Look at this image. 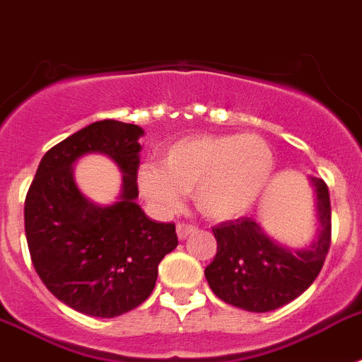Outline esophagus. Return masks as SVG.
Returning <instances> with one entry per match:
<instances>
[{"label":"esophagus","instance_id":"obj_1","mask_svg":"<svg viewBox=\"0 0 362 362\" xmlns=\"http://www.w3.org/2000/svg\"><path fill=\"white\" fill-rule=\"evenodd\" d=\"M197 230L195 224H187V223H178L176 224V235L178 239H186L189 233H193Z\"/></svg>","mask_w":362,"mask_h":362}]
</instances>
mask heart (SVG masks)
Instances as JSON below:
<instances>
[{"label":"heart","instance_id":"obj_1","mask_svg":"<svg viewBox=\"0 0 362 362\" xmlns=\"http://www.w3.org/2000/svg\"><path fill=\"white\" fill-rule=\"evenodd\" d=\"M272 171L274 154L261 136H197L165 148L162 165L144 163L138 184L160 211H176L184 193L193 191V202L204 217L230 221L254 208Z\"/></svg>","mask_w":362,"mask_h":362}]
</instances>
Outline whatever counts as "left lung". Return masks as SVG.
<instances>
[{
    "label": "left lung",
    "instance_id": "1",
    "mask_svg": "<svg viewBox=\"0 0 362 362\" xmlns=\"http://www.w3.org/2000/svg\"><path fill=\"white\" fill-rule=\"evenodd\" d=\"M311 184L320 230L317 241L303 250L278 245L248 217L211 228L217 254L204 274L215 296L233 308L267 313L298 298L317 279L329 250L331 204L326 182L311 176Z\"/></svg>",
    "mask_w": 362,
    "mask_h": 362
}]
</instances>
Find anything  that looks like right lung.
<instances>
[{"mask_svg":"<svg viewBox=\"0 0 362 362\" xmlns=\"http://www.w3.org/2000/svg\"><path fill=\"white\" fill-rule=\"evenodd\" d=\"M138 124L95 121L51 147L25 197V238L36 274L60 302L90 317L114 318L151 296L158 265L178 245L173 223H156L138 199ZM103 152L124 171L119 203L95 206L76 189L71 165Z\"/></svg>","mask_w":362,"mask_h":362,"instance_id":"right-lung-1","label":"right lung"}]
</instances>
